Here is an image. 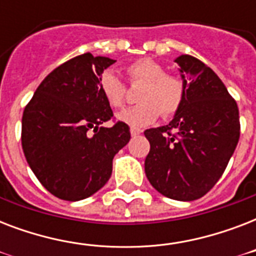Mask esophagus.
<instances>
[{
	"label": "esophagus",
	"mask_w": 256,
	"mask_h": 256,
	"mask_svg": "<svg viewBox=\"0 0 256 256\" xmlns=\"http://www.w3.org/2000/svg\"><path fill=\"white\" fill-rule=\"evenodd\" d=\"M130 132H132V136H140V132H142V130H140V128H130Z\"/></svg>",
	"instance_id": "1"
}]
</instances>
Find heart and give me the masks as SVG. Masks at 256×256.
I'll list each match as a JSON object with an SVG mask.
<instances>
[{"label": "heart", "instance_id": "1", "mask_svg": "<svg viewBox=\"0 0 256 256\" xmlns=\"http://www.w3.org/2000/svg\"><path fill=\"white\" fill-rule=\"evenodd\" d=\"M130 85L142 84L136 100L140 104L118 114V120L134 128L152 124L160 116H172L182 108L186 98V82L178 74L166 73V68L152 58H140L124 69ZM98 88L112 108H120L126 102L128 88L112 70L98 78Z\"/></svg>", "mask_w": 256, "mask_h": 256}]
</instances>
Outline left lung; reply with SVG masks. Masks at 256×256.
<instances>
[{"mask_svg":"<svg viewBox=\"0 0 256 256\" xmlns=\"http://www.w3.org/2000/svg\"><path fill=\"white\" fill-rule=\"evenodd\" d=\"M186 98L174 120L148 128L144 160L148 182L176 200L202 198L222 176L240 136L239 110L220 78L192 56L175 60Z\"/></svg>","mask_w":256,"mask_h":256,"instance_id":"1","label":"left lung"}]
</instances>
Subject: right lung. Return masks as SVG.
I'll return each mask as SVG.
<instances>
[{"label":"right lung","instance_id":"obj_1","mask_svg":"<svg viewBox=\"0 0 256 256\" xmlns=\"http://www.w3.org/2000/svg\"><path fill=\"white\" fill-rule=\"evenodd\" d=\"M84 53L52 72L38 86L22 114V150L34 175L50 194L81 200L104 187L112 158L130 140L124 122L100 124L112 110L98 78L114 64Z\"/></svg>","mask_w":256,"mask_h":256}]
</instances>
